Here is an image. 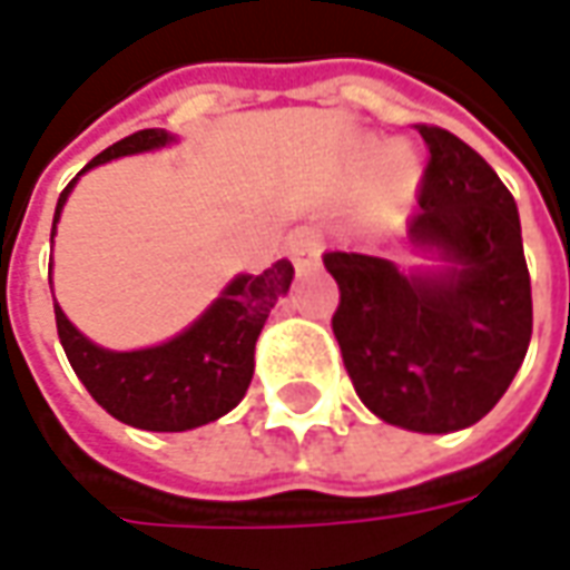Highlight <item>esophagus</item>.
Wrapping results in <instances>:
<instances>
[{
    "instance_id": "34e87169",
    "label": "esophagus",
    "mask_w": 570,
    "mask_h": 570,
    "mask_svg": "<svg viewBox=\"0 0 570 570\" xmlns=\"http://www.w3.org/2000/svg\"><path fill=\"white\" fill-rule=\"evenodd\" d=\"M286 249H289V256L302 265V262L314 259L317 253H321V235L308 228V225H302V228H293L289 237H286Z\"/></svg>"
}]
</instances>
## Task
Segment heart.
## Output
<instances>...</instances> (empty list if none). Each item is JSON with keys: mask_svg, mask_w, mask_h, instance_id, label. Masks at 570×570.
Masks as SVG:
<instances>
[{"mask_svg": "<svg viewBox=\"0 0 570 570\" xmlns=\"http://www.w3.org/2000/svg\"><path fill=\"white\" fill-rule=\"evenodd\" d=\"M370 174L363 183V207L375 216H394L409 204L421 183V161L415 151L406 146H391L379 155V142H360L354 155H351V174L360 176L366 170Z\"/></svg>", "mask_w": 570, "mask_h": 570, "instance_id": "obj_1", "label": "heart"}]
</instances>
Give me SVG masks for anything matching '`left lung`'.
Segmentation results:
<instances>
[{
  "label": "left lung",
  "mask_w": 570,
  "mask_h": 570,
  "mask_svg": "<svg viewBox=\"0 0 570 570\" xmlns=\"http://www.w3.org/2000/svg\"><path fill=\"white\" fill-rule=\"evenodd\" d=\"M430 149L409 244L436 265L335 249L323 256L342 302L333 333L372 415L415 433L485 419L531 342V277L513 195L489 161L442 128Z\"/></svg>",
  "instance_id": "left-lung-1"
}]
</instances>
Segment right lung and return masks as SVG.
<instances>
[{
	"mask_svg": "<svg viewBox=\"0 0 570 570\" xmlns=\"http://www.w3.org/2000/svg\"><path fill=\"white\" fill-rule=\"evenodd\" d=\"M167 142H174V137L158 128L130 134L100 151L91 164H85L81 174L121 155L161 149ZM79 176L57 198L51 240ZM289 284L293 265L286 259L274 262L262 274H237L191 326L161 345L140 351H109L94 345L55 302L57 335L79 382L112 419L155 433H179L223 419L244 400L256 366V338L274 302L286 296Z\"/></svg>",
	"mask_w": 570,
	"mask_h": 570,
	"instance_id": "right-lung-1",
	"label": "right lung"
}]
</instances>
